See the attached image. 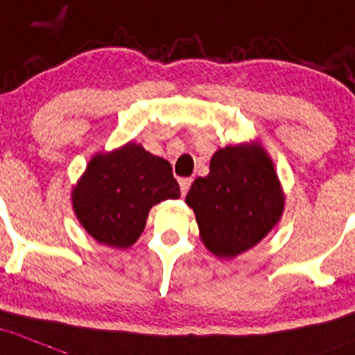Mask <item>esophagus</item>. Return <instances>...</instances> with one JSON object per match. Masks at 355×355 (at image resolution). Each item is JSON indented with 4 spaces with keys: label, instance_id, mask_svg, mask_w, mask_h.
I'll return each instance as SVG.
<instances>
[{
    "label": "esophagus",
    "instance_id": "esophagus-1",
    "mask_svg": "<svg viewBox=\"0 0 355 355\" xmlns=\"http://www.w3.org/2000/svg\"><path fill=\"white\" fill-rule=\"evenodd\" d=\"M178 184H180V191H182V196H185L189 191V187H191V184H193V178H180L178 180Z\"/></svg>",
    "mask_w": 355,
    "mask_h": 355
}]
</instances>
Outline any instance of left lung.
<instances>
[{
  "mask_svg": "<svg viewBox=\"0 0 355 355\" xmlns=\"http://www.w3.org/2000/svg\"><path fill=\"white\" fill-rule=\"evenodd\" d=\"M185 203L196 214L203 243L218 257H236L259 243L284 210L273 162L259 145L215 152L210 173L193 182Z\"/></svg>",
  "mask_w": 355,
  "mask_h": 355,
  "instance_id": "1",
  "label": "left lung"
}]
</instances>
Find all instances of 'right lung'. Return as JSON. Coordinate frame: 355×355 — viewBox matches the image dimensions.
<instances>
[{"label": "right lung", "mask_w": 355, "mask_h": 355, "mask_svg": "<svg viewBox=\"0 0 355 355\" xmlns=\"http://www.w3.org/2000/svg\"><path fill=\"white\" fill-rule=\"evenodd\" d=\"M178 196L170 162L128 144L94 155L71 198L78 220L94 240L125 248L140 238L154 205Z\"/></svg>", "instance_id": "right-lung-1"}]
</instances>
